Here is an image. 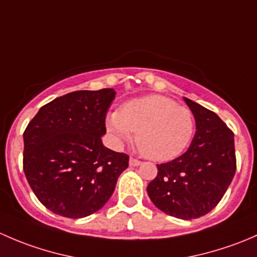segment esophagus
Listing matches in <instances>:
<instances>
[{
	"instance_id": "esophagus-1",
	"label": "esophagus",
	"mask_w": 257,
	"mask_h": 257,
	"mask_svg": "<svg viewBox=\"0 0 257 257\" xmlns=\"http://www.w3.org/2000/svg\"><path fill=\"white\" fill-rule=\"evenodd\" d=\"M129 164H131V167H138V165L142 164V162L141 160L136 159V158H131V159H129Z\"/></svg>"
}]
</instances>
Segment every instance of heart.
I'll return each instance as SVG.
<instances>
[{
	"mask_svg": "<svg viewBox=\"0 0 257 257\" xmlns=\"http://www.w3.org/2000/svg\"><path fill=\"white\" fill-rule=\"evenodd\" d=\"M107 128L118 143L133 132L139 150L157 162L172 160L190 144L195 119L189 108L164 95H148L128 102L108 116Z\"/></svg>",
	"mask_w": 257,
	"mask_h": 257,
	"instance_id": "heart-1",
	"label": "heart"
}]
</instances>
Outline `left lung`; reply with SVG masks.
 <instances>
[{
	"mask_svg": "<svg viewBox=\"0 0 257 257\" xmlns=\"http://www.w3.org/2000/svg\"><path fill=\"white\" fill-rule=\"evenodd\" d=\"M196 123L189 149L172 162L158 164L148 185L150 200L170 216L191 220L219 204L236 172L234 133L214 112L184 98Z\"/></svg>",
	"mask_w": 257,
	"mask_h": 257,
	"instance_id": "1",
	"label": "left lung"
}]
</instances>
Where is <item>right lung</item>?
I'll use <instances>...</instances> for the list:
<instances>
[{"label":"right lung","instance_id":"1","mask_svg":"<svg viewBox=\"0 0 257 257\" xmlns=\"http://www.w3.org/2000/svg\"><path fill=\"white\" fill-rule=\"evenodd\" d=\"M115 90H77L43 105L23 133V172L38 200L79 219L109 200L129 157L102 143Z\"/></svg>","mask_w":257,"mask_h":257}]
</instances>
